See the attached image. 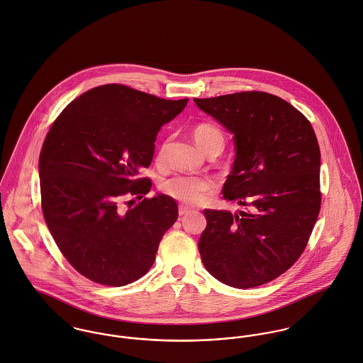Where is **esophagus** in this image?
Returning a JSON list of instances; mask_svg holds the SVG:
<instances>
[{"mask_svg": "<svg viewBox=\"0 0 363 363\" xmlns=\"http://www.w3.org/2000/svg\"><path fill=\"white\" fill-rule=\"evenodd\" d=\"M191 212V209L189 208V206H184V205H180L179 206V215L180 216H184V215H187V213H190Z\"/></svg>", "mask_w": 363, "mask_h": 363, "instance_id": "obj_1", "label": "esophagus"}]
</instances>
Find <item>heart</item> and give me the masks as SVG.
I'll return each mask as SVG.
<instances>
[{
    "mask_svg": "<svg viewBox=\"0 0 363 363\" xmlns=\"http://www.w3.org/2000/svg\"><path fill=\"white\" fill-rule=\"evenodd\" d=\"M193 137L198 147L205 152L211 145L220 143L225 144V135L219 128L211 123H201L193 130ZM165 148L161 150L160 158L164 157ZM162 191L169 197L174 198L187 205L201 203L208 193L213 189V182L202 176H189V174H174L166 179L161 184Z\"/></svg>",
    "mask_w": 363,
    "mask_h": 363,
    "instance_id": "1",
    "label": "heart"
}]
</instances>
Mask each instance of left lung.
<instances>
[{
  "label": "left lung",
  "instance_id": "left-lung-1",
  "mask_svg": "<svg viewBox=\"0 0 363 363\" xmlns=\"http://www.w3.org/2000/svg\"><path fill=\"white\" fill-rule=\"evenodd\" d=\"M233 134L235 157L223 198L244 211L205 209L198 250L219 281L251 289L296 264L320 209V150L309 121L262 91L194 99Z\"/></svg>",
  "mask_w": 363,
  "mask_h": 363
}]
</instances>
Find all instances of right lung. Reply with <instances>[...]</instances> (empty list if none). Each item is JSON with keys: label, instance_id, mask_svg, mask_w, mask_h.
<instances>
[{"label": "right lung", "instance_id": "add662e5", "mask_svg": "<svg viewBox=\"0 0 363 363\" xmlns=\"http://www.w3.org/2000/svg\"><path fill=\"white\" fill-rule=\"evenodd\" d=\"M189 99H158L122 84H105L72 101L47 134L38 160L45 223L67 262L84 277L121 287L155 262L177 219L166 194L123 208L125 196L150 193L137 179L154 158L161 128Z\"/></svg>", "mask_w": 363, "mask_h": 363}]
</instances>
